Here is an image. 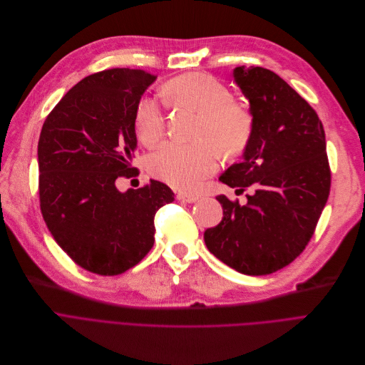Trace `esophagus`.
Here are the masks:
<instances>
[{
	"instance_id": "obj_1",
	"label": "esophagus",
	"mask_w": 365,
	"mask_h": 365,
	"mask_svg": "<svg viewBox=\"0 0 365 365\" xmlns=\"http://www.w3.org/2000/svg\"><path fill=\"white\" fill-rule=\"evenodd\" d=\"M177 197H178V200H181L184 203H195V202L199 200V196L190 195V193H178Z\"/></svg>"
}]
</instances>
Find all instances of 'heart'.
Here are the masks:
<instances>
[{
    "mask_svg": "<svg viewBox=\"0 0 365 365\" xmlns=\"http://www.w3.org/2000/svg\"><path fill=\"white\" fill-rule=\"evenodd\" d=\"M163 93L172 106L199 113V140L188 144L165 143L150 155L148 170L172 187L193 192L218 166L216 142L227 154L245 150L254 132V117L244 102L233 99L227 86L205 73L172 78L163 86ZM133 118L136 136L144 145L153 147L162 140L165 114L158 99L143 95L135 106Z\"/></svg>",
    "mask_w": 365,
    "mask_h": 365,
    "instance_id": "b5f03b06",
    "label": "heart"
}]
</instances>
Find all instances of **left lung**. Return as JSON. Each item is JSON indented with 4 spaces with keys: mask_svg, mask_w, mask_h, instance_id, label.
I'll use <instances>...</instances> for the list:
<instances>
[{
    "mask_svg": "<svg viewBox=\"0 0 365 365\" xmlns=\"http://www.w3.org/2000/svg\"><path fill=\"white\" fill-rule=\"evenodd\" d=\"M233 77L250 101L254 132L244 160L220 177L248 203L217 196L222 220L203 235L218 259L251 276L294 262L315 232L331 185L325 132L317 111L291 86L262 66H237Z\"/></svg>",
    "mask_w": 365,
    "mask_h": 365,
    "instance_id": "obj_1",
    "label": "left lung"
}]
</instances>
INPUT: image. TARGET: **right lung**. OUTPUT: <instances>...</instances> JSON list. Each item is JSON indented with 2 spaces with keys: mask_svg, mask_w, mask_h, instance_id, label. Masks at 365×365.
<instances>
[{
  "mask_svg": "<svg viewBox=\"0 0 365 365\" xmlns=\"http://www.w3.org/2000/svg\"><path fill=\"white\" fill-rule=\"evenodd\" d=\"M155 76L113 68L83 78L47 115L38 141L40 207L56 244L102 276L136 266L154 244V215L173 202L155 180L121 193L133 178L135 106Z\"/></svg>",
  "mask_w": 365,
  "mask_h": 365,
  "instance_id": "1",
  "label": "right lung"
}]
</instances>
